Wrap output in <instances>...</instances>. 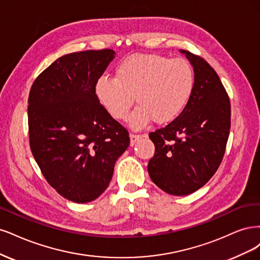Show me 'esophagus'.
<instances>
[{"label": "esophagus", "instance_id": "esophagus-1", "mask_svg": "<svg viewBox=\"0 0 260 260\" xmlns=\"http://www.w3.org/2000/svg\"><path fill=\"white\" fill-rule=\"evenodd\" d=\"M142 137H145V135H135V134H131L129 139H131V145L134 146L137 141H139Z\"/></svg>", "mask_w": 260, "mask_h": 260}]
</instances>
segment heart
<instances>
[{
  "instance_id": "heart-1",
  "label": "heart",
  "mask_w": 260,
  "mask_h": 260,
  "mask_svg": "<svg viewBox=\"0 0 260 260\" xmlns=\"http://www.w3.org/2000/svg\"><path fill=\"white\" fill-rule=\"evenodd\" d=\"M194 89V71L183 58L156 54H135L123 59L114 79L99 78L95 94L116 120H125L136 98L137 109L129 118L140 129L153 121L157 125L175 121L185 110Z\"/></svg>"
}]
</instances>
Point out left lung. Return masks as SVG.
Here are the masks:
<instances>
[{
  "instance_id": "obj_1",
  "label": "left lung",
  "mask_w": 260,
  "mask_h": 260,
  "mask_svg": "<svg viewBox=\"0 0 260 260\" xmlns=\"http://www.w3.org/2000/svg\"><path fill=\"white\" fill-rule=\"evenodd\" d=\"M186 55L194 71V89L175 121L149 134L155 147L148 173L155 185L172 196L192 193L213 177L227 145L230 100L215 70L203 58Z\"/></svg>"
}]
</instances>
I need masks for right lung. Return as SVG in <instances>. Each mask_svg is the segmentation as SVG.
I'll list each match as a JSON object with an SVG mask.
<instances>
[{
  "mask_svg": "<svg viewBox=\"0 0 260 260\" xmlns=\"http://www.w3.org/2000/svg\"><path fill=\"white\" fill-rule=\"evenodd\" d=\"M112 49L67 54L33 82L28 99L29 139L47 182L64 199L87 203L102 196L128 133L100 105L96 81Z\"/></svg>",
  "mask_w": 260,
  "mask_h": 260,
  "instance_id": "add662e5",
  "label": "right lung"
}]
</instances>
